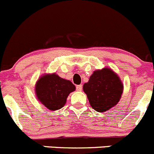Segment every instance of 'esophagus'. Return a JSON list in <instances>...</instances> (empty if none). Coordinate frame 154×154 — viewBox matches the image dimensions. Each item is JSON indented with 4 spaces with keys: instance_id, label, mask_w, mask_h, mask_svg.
I'll use <instances>...</instances> for the list:
<instances>
[{
    "instance_id": "obj_1",
    "label": "esophagus",
    "mask_w": 154,
    "mask_h": 154,
    "mask_svg": "<svg viewBox=\"0 0 154 154\" xmlns=\"http://www.w3.org/2000/svg\"><path fill=\"white\" fill-rule=\"evenodd\" d=\"M82 85H76V90H78V91H82Z\"/></svg>"
}]
</instances>
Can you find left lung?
I'll return each mask as SVG.
<instances>
[{
	"instance_id": "8db88e82",
	"label": "left lung",
	"mask_w": 154,
	"mask_h": 154,
	"mask_svg": "<svg viewBox=\"0 0 154 154\" xmlns=\"http://www.w3.org/2000/svg\"><path fill=\"white\" fill-rule=\"evenodd\" d=\"M83 90L91 107L97 112H105L121 99L123 85L118 75L109 68L93 72Z\"/></svg>"
}]
</instances>
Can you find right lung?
Returning a JSON list of instances; mask_svg holds the SVG:
<instances>
[{"label":"right lung","instance_id":"right-lung-1","mask_svg":"<svg viewBox=\"0 0 154 154\" xmlns=\"http://www.w3.org/2000/svg\"><path fill=\"white\" fill-rule=\"evenodd\" d=\"M75 90V85L70 81L61 79L55 73L41 77L35 85L38 99L50 110L64 107L67 96Z\"/></svg>","mask_w":154,"mask_h":154}]
</instances>
